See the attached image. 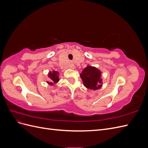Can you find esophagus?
<instances>
[{"instance_id": "1", "label": "esophagus", "mask_w": 148, "mask_h": 148, "mask_svg": "<svg viewBox=\"0 0 148 148\" xmlns=\"http://www.w3.org/2000/svg\"><path fill=\"white\" fill-rule=\"evenodd\" d=\"M69 68L71 69H75V65L73 63H71L69 65Z\"/></svg>"}]
</instances>
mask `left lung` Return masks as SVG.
<instances>
[{"mask_svg": "<svg viewBox=\"0 0 148 148\" xmlns=\"http://www.w3.org/2000/svg\"><path fill=\"white\" fill-rule=\"evenodd\" d=\"M102 72L96 67L88 65L80 73L84 86L88 89L95 91L102 86Z\"/></svg>", "mask_w": 148, "mask_h": 148, "instance_id": "left-lung-1", "label": "left lung"}]
</instances>
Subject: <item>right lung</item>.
Instances as JSON below:
<instances>
[{
    "instance_id": "add662e5",
    "label": "right lung",
    "mask_w": 148,
    "mask_h": 148,
    "mask_svg": "<svg viewBox=\"0 0 148 148\" xmlns=\"http://www.w3.org/2000/svg\"><path fill=\"white\" fill-rule=\"evenodd\" d=\"M47 76L49 78V82H47V83L49 85L52 86L59 82V72L57 71L52 70V71H49Z\"/></svg>"
}]
</instances>
